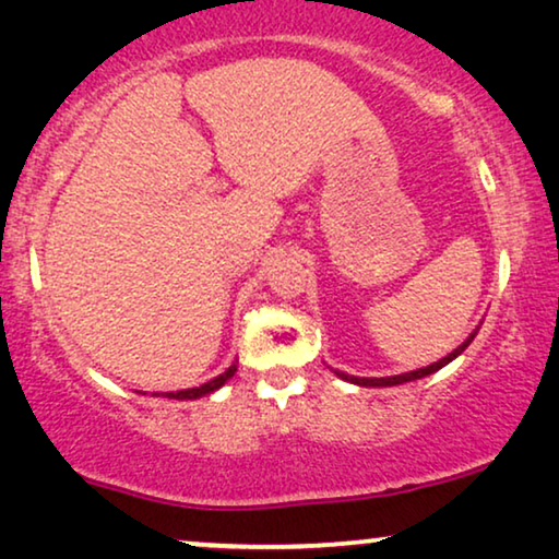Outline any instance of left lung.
<instances>
[{"label": "left lung", "mask_w": 559, "mask_h": 559, "mask_svg": "<svg viewBox=\"0 0 559 559\" xmlns=\"http://www.w3.org/2000/svg\"><path fill=\"white\" fill-rule=\"evenodd\" d=\"M478 330H480V326H475V330L471 332V337H467V340H465L463 345H460V347L452 349V353H450L448 357H442V360L431 362V366H427V368L412 370V373H401V376H385V378H357V376L340 373V370H334V373H337V376L342 378V381H347V383H355V385H362V389H389V385H401V383H408V381H419V378H424V376H431V373H437V370L444 368V366H448V362L455 360L457 355H463L465 349H467V345H471V342H473L475 334H478Z\"/></svg>", "instance_id": "left-lung-1"}]
</instances>
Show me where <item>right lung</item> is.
<instances>
[{
    "mask_svg": "<svg viewBox=\"0 0 559 559\" xmlns=\"http://www.w3.org/2000/svg\"><path fill=\"white\" fill-rule=\"evenodd\" d=\"M237 373V366L233 362V366H229L225 373L222 376H217V378H212V381H206V383H202V385H197V389H183V391H170V393H163V396L166 399H178V401H193V399H202V396H210V393H214L217 389H222V385H225L229 378H233ZM155 396H158V393H155Z\"/></svg>",
    "mask_w": 559,
    "mask_h": 559,
    "instance_id": "1",
    "label": "right lung"
}]
</instances>
